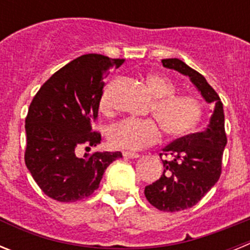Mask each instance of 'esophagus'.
Listing matches in <instances>:
<instances>
[{
    "label": "esophagus",
    "mask_w": 250,
    "mask_h": 250,
    "mask_svg": "<svg viewBox=\"0 0 250 250\" xmlns=\"http://www.w3.org/2000/svg\"><path fill=\"white\" fill-rule=\"evenodd\" d=\"M123 155L125 156V158H130V159H136L140 156L138 152H132V151H124Z\"/></svg>",
    "instance_id": "34e87169"
}]
</instances>
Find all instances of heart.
Returning <instances> with one entry per match:
<instances>
[{
  "mask_svg": "<svg viewBox=\"0 0 250 250\" xmlns=\"http://www.w3.org/2000/svg\"><path fill=\"white\" fill-rule=\"evenodd\" d=\"M147 89L155 98L151 112L167 138H180L193 130L199 121L202 109L199 101L190 95H179L169 77L151 74L146 77ZM100 109H111L107 94H104ZM152 119H126L110 129L109 139L114 146L126 150H140L155 144L160 139V129Z\"/></svg>",
  "mask_w": 250,
  "mask_h": 250,
  "instance_id": "obj_1",
  "label": "heart"
}]
</instances>
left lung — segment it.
Returning a JSON list of instances; mask_svg holds the SVG:
<instances>
[{"mask_svg": "<svg viewBox=\"0 0 250 250\" xmlns=\"http://www.w3.org/2000/svg\"><path fill=\"white\" fill-rule=\"evenodd\" d=\"M161 63L189 76L204 100L214 104L204 131L176 139L163 149L160 156H167L163 160L164 173L155 183L145 187V196L152 207L173 213L194 207L219 180L227 135L223 104L205 77L179 59H164Z\"/></svg>", "mask_w": 250, "mask_h": 250, "instance_id": "1", "label": "left lung"}]
</instances>
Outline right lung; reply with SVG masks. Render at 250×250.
<instances>
[{
	"mask_svg": "<svg viewBox=\"0 0 250 250\" xmlns=\"http://www.w3.org/2000/svg\"><path fill=\"white\" fill-rule=\"evenodd\" d=\"M124 61L83 55L55 72L35 95L26 116L25 163L51 199L71 203L87 198L99 188L106 167L123 158L120 151L79 156L77 150L100 144L91 121L98 118L104 79Z\"/></svg>",
	"mask_w": 250,
	"mask_h": 250,
	"instance_id": "right-lung-1",
	"label": "right lung"
}]
</instances>
